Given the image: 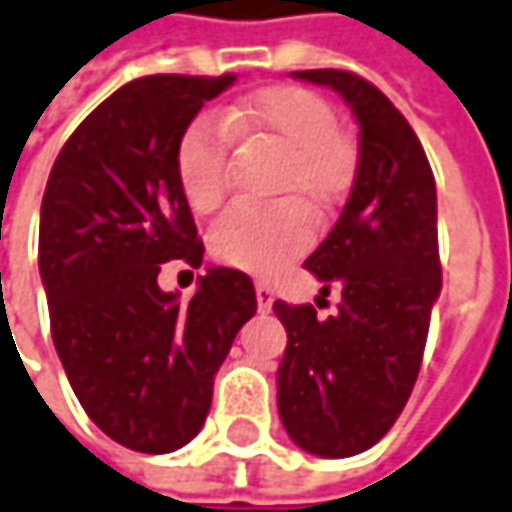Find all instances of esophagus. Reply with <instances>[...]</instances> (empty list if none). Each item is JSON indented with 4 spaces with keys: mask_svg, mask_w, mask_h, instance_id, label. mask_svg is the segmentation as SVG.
I'll return each instance as SVG.
<instances>
[{
    "mask_svg": "<svg viewBox=\"0 0 512 512\" xmlns=\"http://www.w3.org/2000/svg\"><path fill=\"white\" fill-rule=\"evenodd\" d=\"M255 294H257V308L266 314V311L271 308V302H274V288H271L269 283H263V280H257Z\"/></svg>",
    "mask_w": 512,
    "mask_h": 512,
    "instance_id": "obj_1",
    "label": "esophagus"
}]
</instances>
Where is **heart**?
Wrapping results in <instances>:
<instances>
[{"label": "heart", "instance_id": "b5f03b06", "mask_svg": "<svg viewBox=\"0 0 512 512\" xmlns=\"http://www.w3.org/2000/svg\"><path fill=\"white\" fill-rule=\"evenodd\" d=\"M232 134L266 137L285 151L280 176L283 193H297L305 204H328L350 179L353 154L339 137L336 111L325 97L302 86H269L224 109L201 114L184 131L176 170L187 204L212 212L229 190ZM311 229L294 201L271 207L235 204L210 232L212 255L235 269L271 274L302 252Z\"/></svg>", "mask_w": 512, "mask_h": 512}]
</instances>
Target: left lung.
I'll return each instance as SVG.
<instances>
[{"instance_id": "8db88e82", "label": "left lung", "mask_w": 512, "mask_h": 512, "mask_svg": "<svg viewBox=\"0 0 512 512\" xmlns=\"http://www.w3.org/2000/svg\"><path fill=\"white\" fill-rule=\"evenodd\" d=\"M294 78L330 86L358 123L353 190L328 238L305 260L339 311L274 302L288 333L277 370V409L288 437L319 457L373 448L412 395L443 271L437 190L420 139L378 86L344 69Z\"/></svg>"}]
</instances>
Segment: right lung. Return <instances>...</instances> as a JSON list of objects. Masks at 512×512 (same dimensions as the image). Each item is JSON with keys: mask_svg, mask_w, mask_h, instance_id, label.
I'll return each mask as SVG.
<instances>
[{"mask_svg": "<svg viewBox=\"0 0 512 512\" xmlns=\"http://www.w3.org/2000/svg\"><path fill=\"white\" fill-rule=\"evenodd\" d=\"M235 75H148L106 97L55 159L41 201L38 271L66 378L114 443L168 454L196 437L212 378L255 316V285L210 269L190 302L156 277L198 269L204 243L176 151L201 106Z\"/></svg>", "mask_w": 512, "mask_h": 512, "instance_id": "right-lung-1", "label": "right lung"}]
</instances>
